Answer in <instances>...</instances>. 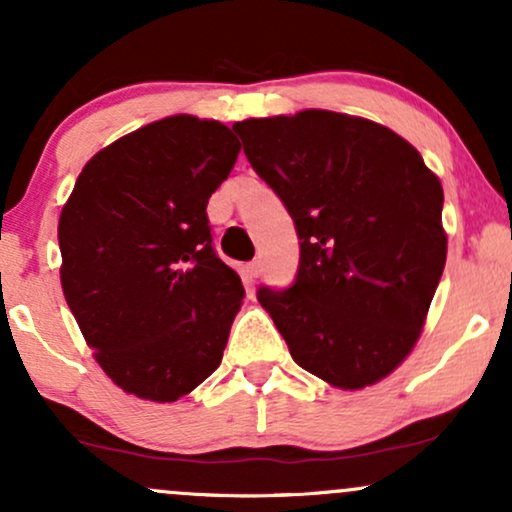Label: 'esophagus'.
Returning a JSON list of instances; mask_svg holds the SVG:
<instances>
[{
	"label": "esophagus",
	"mask_w": 512,
	"mask_h": 512,
	"mask_svg": "<svg viewBox=\"0 0 512 512\" xmlns=\"http://www.w3.org/2000/svg\"><path fill=\"white\" fill-rule=\"evenodd\" d=\"M245 274H248L250 279H257V276L262 274V264H260V260H252V262L245 264Z\"/></svg>",
	"instance_id": "1"
}]
</instances>
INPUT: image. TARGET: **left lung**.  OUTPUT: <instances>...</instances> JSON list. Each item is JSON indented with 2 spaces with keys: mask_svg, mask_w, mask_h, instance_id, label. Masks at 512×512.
<instances>
[{
  "mask_svg": "<svg viewBox=\"0 0 512 512\" xmlns=\"http://www.w3.org/2000/svg\"><path fill=\"white\" fill-rule=\"evenodd\" d=\"M233 129L301 240L296 281L257 301L308 373L342 390L378 383L414 349L443 276L440 180L363 117L303 110Z\"/></svg>",
  "mask_w": 512,
  "mask_h": 512,
  "instance_id": "1",
  "label": "left lung"
}]
</instances>
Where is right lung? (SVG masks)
<instances>
[{
	"label": "right lung",
	"mask_w": 512,
	"mask_h": 512,
	"mask_svg": "<svg viewBox=\"0 0 512 512\" xmlns=\"http://www.w3.org/2000/svg\"><path fill=\"white\" fill-rule=\"evenodd\" d=\"M238 151L221 122L163 117L98 151L64 204V298L129 395L175 402L219 368L245 289L211 245L207 204Z\"/></svg>",
	"instance_id": "add662e5"
}]
</instances>
